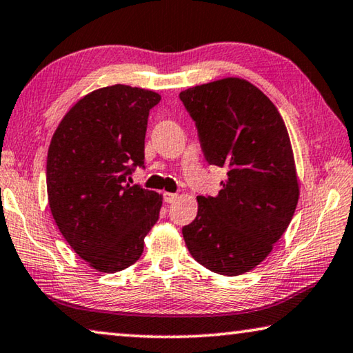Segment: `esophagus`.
<instances>
[{"label": "esophagus", "instance_id": "34e87169", "mask_svg": "<svg viewBox=\"0 0 353 353\" xmlns=\"http://www.w3.org/2000/svg\"><path fill=\"white\" fill-rule=\"evenodd\" d=\"M177 198H179V194L177 193H163V199H165V203H174V201H177Z\"/></svg>", "mask_w": 353, "mask_h": 353}]
</instances>
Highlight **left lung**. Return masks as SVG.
Returning <instances> with one entry per match:
<instances>
[{"label": "left lung", "instance_id": "obj_1", "mask_svg": "<svg viewBox=\"0 0 353 353\" xmlns=\"http://www.w3.org/2000/svg\"><path fill=\"white\" fill-rule=\"evenodd\" d=\"M198 128L209 165L225 168L216 196H198V215L182 228L201 265L243 275L270 254L292 220L299 179L288 128L264 92L223 78L179 94Z\"/></svg>", "mask_w": 353, "mask_h": 353}]
</instances>
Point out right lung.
I'll return each mask as SVG.
<instances>
[{"label": "right lung", "mask_w": 353, "mask_h": 353, "mask_svg": "<svg viewBox=\"0 0 353 353\" xmlns=\"http://www.w3.org/2000/svg\"><path fill=\"white\" fill-rule=\"evenodd\" d=\"M154 91L114 85L92 91L59 122L48 148L47 193L56 226L72 250L103 273L139 259L159 220L161 194L130 185L144 166Z\"/></svg>", "instance_id": "obj_1"}]
</instances>
